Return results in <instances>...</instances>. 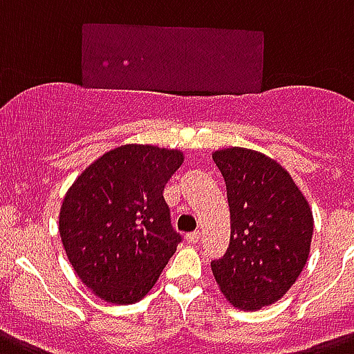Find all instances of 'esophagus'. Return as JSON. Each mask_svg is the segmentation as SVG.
Listing matches in <instances>:
<instances>
[{"mask_svg":"<svg viewBox=\"0 0 354 354\" xmlns=\"http://www.w3.org/2000/svg\"><path fill=\"white\" fill-rule=\"evenodd\" d=\"M200 237H201V232H200V230H196V232L187 234L185 239H187V243H192V245H194V243L200 241Z\"/></svg>","mask_w":354,"mask_h":354,"instance_id":"obj_1","label":"esophagus"}]
</instances>
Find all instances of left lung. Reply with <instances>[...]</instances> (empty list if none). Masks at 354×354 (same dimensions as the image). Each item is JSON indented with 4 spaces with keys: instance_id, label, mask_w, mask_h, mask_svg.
Instances as JSON below:
<instances>
[{
    "instance_id": "obj_1",
    "label": "left lung",
    "mask_w": 354,
    "mask_h": 354,
    "mask_svg": "<svg viewBox=\"0 0 354 354\" xmlns=\"http://www.w3.org/2000/svg\"><path fill=\"white\" fill-rule=\"evenodd\" d=\"M227 183L230 245L210 263L223 295L245 311L277 302L310 255L313 214L275 160L245 147L216 151Z\"/></svg>"
}]
</instances>
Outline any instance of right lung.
Listing matches in <instances>:
<instances>
[{
    "instance_id": "add662e5",
    "label": "right lung",
    "mask_w": 354,
    "mask_h": 354,
    "mask_svg": "<svg viewBox=\"0 0 354 354\" xmlns=\"http://www.w3.org/2000/svg\"><path fill=\"white\" fill-rule=\"evenodd\" d=\"M176 149L129 144L102 154L64 196L59 232L82 283L102 301L147 295L176 252L163 189L180 169Z\"/></svg>"
}]
</instances>
